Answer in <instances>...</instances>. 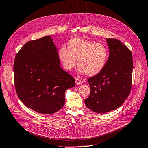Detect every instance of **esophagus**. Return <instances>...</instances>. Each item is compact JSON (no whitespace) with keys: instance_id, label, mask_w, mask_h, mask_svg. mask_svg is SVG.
<instances>
[{"instance_id":"esophagus-1","label":"esophagus","mask_w":148,"mask_h":148,"mask_svg":"<svg viewBox=\"0 0 148 148\" xmlns=\"http://www.w3.org/2000/svg\"><path fill=\"white\" fill-rule=\"evenodd\" d=\"M75 82H76V84H77V85H80V84H83V81L81 80L80 79L76 77L75 78Z\"/></svg>"}]
</instances>
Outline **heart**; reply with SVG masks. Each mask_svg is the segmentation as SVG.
<instances>
[{"mask_svg":"<svg viewBox=\"0 0 148 148\" xmlns=\"http://www.w3.org/2000/svg\"><path fill=\"white\" fill-rule=\"evenodd\" d=\"M58 57L63 67L72 70L77 64L80 73L93 76L99 73L105 66L108 57L107 47L81 38H74L68 42V49L61 47Z\"/></svg>","mask_w":148,"mask_h":148,"instance_id":"1","label":"heart"}]
</instances>
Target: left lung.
Instances as JSON below:
<instances>
[{
    "label": "left lung",
    "instance_id": "obj_1",
    "mask_svg": "<svg viewBox=\"0 0 148 148\" xmlns=\"http://www.w3.org/2000/svg\"><path fill=\"white\" fill-rule=\"evenodd\" d=\"M106 40L109 58L101 72L88 79L91 92L84 100L88 109L98 113H105L120 107L132 88V51L117 39L108 38Z\"/></svg>",
    "mask_w": 148,
    "mask_h": 148
}]
</instances>
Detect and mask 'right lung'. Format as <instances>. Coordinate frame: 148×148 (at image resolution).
I'll use <instances>...</instances> for the list:
<instances>
[{"mask_svg":"<svg viewBox=\"0 0 148 148\" xmlns=\"http://www.w3.org/2000/svg\"><path fill=\"white\" fill-rule=\"evenodd\" d=\"M13 71L18 97L26 107L41 114L59 111L66 90L75 85L73 76L60 67L50 36L26 42L16 55Z\"/></svg>","mask_w":148,"mask_h":148,"instance_id":"obj_1","label":"right lung"}]
</instances>
